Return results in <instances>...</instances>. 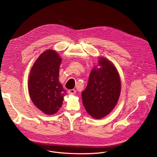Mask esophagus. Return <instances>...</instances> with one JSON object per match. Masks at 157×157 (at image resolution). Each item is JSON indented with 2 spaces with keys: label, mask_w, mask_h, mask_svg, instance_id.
<instances>
[{
  "label": "esophagus",
  "mask_w": 157,
  "mask_h": 157,
  "mask_svg": "<svg viewBox=\"0 0 157 157\" xmlns=\"http://www.w3.org/2000/svg\"><path fill=\"white\" fill-rule=\"evenodd\" d=\"M76 91L74 89H70V90H68V93L70 94H76Z\"/></svg>",
  "instance_id": "34e87169"
}]
</instances>
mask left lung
Returning a JSON list of instances; mask_svg holds the SVG:
<instances>
[{"mask_svg":"<svg viewBox=\"0 0 157 157\" xmlns=\"http://www.w3.org/2000/svg\"><path fill=\"white\" fill-rule=\"evenodd\" d=\"M99 63L101 68H94L91 71L86 88L81 93L86 111L97 119L105 117L113 110L121 89V79L114 65L103 57Z\"/></svg>","mask_w":157,"mask_h":157,"instance_id":"1","label":"left lung"}]
</instances>
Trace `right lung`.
<instances>
[{
	"instance_id": "1",
	"label": "right lung",
	"mask_w": 157,
	"mask_h": 157,
	"mask_svg": "<svg viewBox=\"0 0 157 157\" xmlns=\"http://www.w3.org/2000/svg\"><path fill=\"white\" fill-rule=\"evenodd\" d=\"M61 59L56 52H44L33 64L29 79L30 98L43 113L52 115L59 110L65 89L58 80Z\"/></svg>"
}]
</instances>
